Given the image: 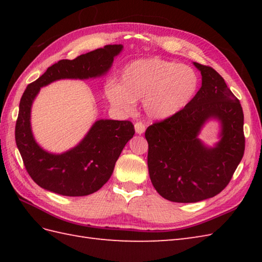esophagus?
<instances>
[{
  "label": "esophagus",
  "mask_w": 262,
  "mask_h": 262,
  "mask_svg": "<svg viewBox=\"0 0 262 262\" xmlns=\"http://www.w3.org/2000/svg\"><path fill=\"white\" fill-rule=\"evenodd\" d=\"M135 130H136V133L137 134H143L144 132H145V125L143 124V122H141V121H138V122H136L135 124Z\"/></svg>",
  "instance_id": "esophagus-1"
}]
</instances>
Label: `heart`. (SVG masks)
Segmentation results:
<instances>
[{"label": "heart", "instance_id": "heart-1", "mask_svg": "<svg viewBox=\"0 0 262 262\" xmlns=\"http://www.w3.org/2000/svg\"><path fill=\"white\" fill-rule=\"evenodd\" d=\"M199 75L188 65L159 57L133 60L120 73V83L109 82L104 93L121 113L135 110L136 100L153 119H165L187 107L196 96Z\"/></svg>", "mask_w": 262, "mask_h": 262}]
</instances>
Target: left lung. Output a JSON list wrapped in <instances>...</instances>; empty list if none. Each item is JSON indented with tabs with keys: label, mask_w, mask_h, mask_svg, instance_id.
I'll return each mask as SVG.
<instances>
[{
	"label": "left lung",
	"mask_w": 262,
	"mask_h": 262,
	"mask_svg": "<svg viewBox=\"0 0 262 262\" xmlns=\"http://www.w3.org/2000/svg\"><path fill=\"white\" fill-rule=\"evenodd\" d=\"M193 65L202 73L196 96L179 113L145 132L152 185L174 203H197L219 194L229 185L246 147L240 101L214 69ZM211 118L221 122V141L207 148L198 135Z\"/></svg>",
	"instance_id": "obj_1"
}]
</instances>
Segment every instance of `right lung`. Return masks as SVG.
Listing matches in <instances>:
<instances>
[{
    "label": "right lung",
    "instance_id": "obj_1",
    "mask_svg": "<svg viewBox=\"0 0 262 262\" xmlns=\"http://www.w3.org/2000/svg\"><path fill=\"white\" fill-rule=\"evenodd\" d=\"M121 51L122 45H107L72 60L62 59L27 86L19 104L15 143L27 172L39 187L62 196H88L98 191L113 174L122 148L135 134L130 121L100 119L75 147L53 154L33 138L30 113L40 88L62 79L102 76Z\"/></svg>",
    "mask_w": 262,
    "mask_h": 262
}]
</instances>
